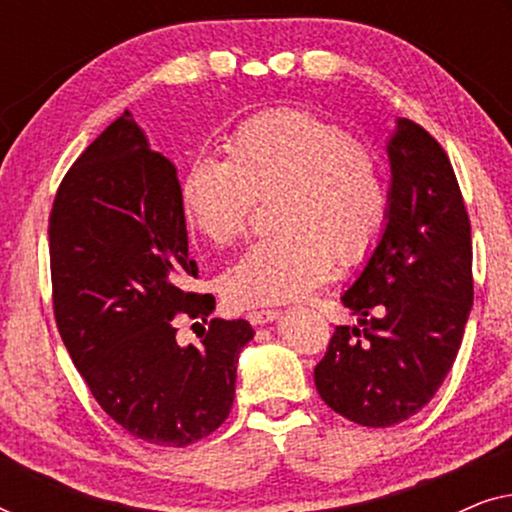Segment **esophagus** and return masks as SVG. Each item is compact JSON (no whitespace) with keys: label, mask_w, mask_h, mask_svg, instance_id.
<instances>
[{"label":"esophagus","mask_w":512,"mask_h":512,"mask_svg":"<svg viewBox=\"0 0 512 512\" xmlns=\"http://www.w3.org/2000/svg\"><path fill=\"white\" fill-rule=\"evenodd\" d=\"M279 314H282L279 310H251V312L247 314V319H249L254 326H263V324H270V321L279 319Z\"/></svg>","instance_id":"esophagus-1"}]
</instances>
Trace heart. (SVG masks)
<instances>
[{
  "mask_svg": "<svg viewBox=\"0 0 512 512\" xmlns=\"http://www.w3.org/2000/svg\"><path fill=\"white\" fill-rule=\"evenodd\" d=\"M228 160L188 165L179 202L188 226L219 247L247 230L254 200L277 198L279 233L251 244L221 277L237 307L305 296L333 263H359L387 219V186L375 153L340 125L300 109L249 118L228 139Z\"/></svg>",
  "mask_w": 512,
  "mask_h": 512,
  "instance_id": "1",
  "label": "heart"
}]
</instances>
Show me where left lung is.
<instances>
[{
	"mask_svg": "<svg viewBox=\"0 0 512 512\" xmlns=\"http://www.w3.org/2000/svg\"><path fill=\"white\" fill-rule=\"evenodd\" d=\"M380 240L340 300L359 326H335L314 384L328 408L370 429L410 419L450 373L473 305L471 221L450 158L396 118Z\"/></svg>",
	"mask_w": 512,
	"mask_h": 512,
	"instance_id": "left-lung-1",
	"label": "left lung"
}]
</instances>
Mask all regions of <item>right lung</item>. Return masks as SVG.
<instances>
[{"label": "right lung", "instance_id": "right-lung-1", "mask_svg": "<svg viewBox=\"0 0 512 512\" xmlns=\"http://www.w3.org/2000/svg\"><path fill=\"white\" fill-rule=\"evenodd\" d=\"M53 310L90 394L130 436L186 447L219 429L235 398L249 321L212 319L198 345L177 321L214 312L186 291L188 256L177 167L151 151L130 111L69 167L51 221Z\"/></svg>", "mask_w": 512, "mask_h": 512}]
</instances>
